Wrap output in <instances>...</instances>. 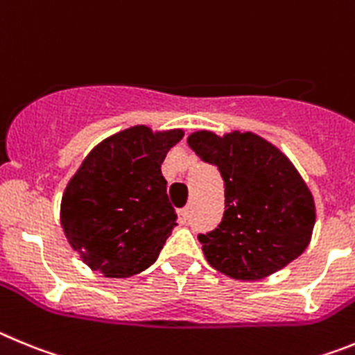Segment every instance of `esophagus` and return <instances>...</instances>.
Segmentation results:
<instances>
[{
	"instance_id": "1",
	"label": "esophagus",
	"mask_w": 355,
	"mask_h": 355,
	"mask_svg": "<svg viewBox=\"0 0 355 355\" xmlns=\"http://www.w3.org/2000/svg\"><path fill=\"white\" fill-rule=\"evenodd\" d=\"M178 223L180 225H187L189 223V209L178 210Z\"/></svg>"
}]
</instances>
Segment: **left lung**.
<instances>
[{
    "label": "left lung",
    "instance_id": "8db88e82",
    "mask_svg": "<svg viewBox=\"0 0 355 355\" xmlns=\"http://www.w3.org/2000/svg\"><path fill=\"white\" fill-rule=\"evenodd\" d=\"M187 143L225 180L221 223L198 235L214 269L254 281L301 257L311 239L315 203L292 162L251 132L219 138L200 130Z\"/></svg>",
    "mask_w": 355,
    "mask_h": 355
}]
</instances>
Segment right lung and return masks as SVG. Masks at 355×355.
Listing matches in <instances>:
<instances>
[{
	"instance_id": "right-lung-1",
	"label": "right lung",
	"mask_w": 355,
	"mask_h": 355,
	"mask_svg": "<svg viewBox=\"0 0 355 355\" xmlns=\"http://www.w3.org/2000/svg\"><path fill=\"white\" fill-rule=\"evenodd\" d=\"M182 136L136 125L85 159L63 193L62 226L88 267L106 277H129L157 260L177 226L161 164Z\"/></svg>"
}]
</instances>
